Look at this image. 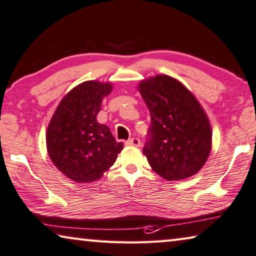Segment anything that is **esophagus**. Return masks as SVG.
Returning <instances> with one entry per match:
<instances>
[{
	"mask_svg": "<svg viewBox=\"0 0 256 256\" xmlns=\"http://www.w3.org/2000/svg\"><path fill=\"white\" fill-rule=\"evenodd\" d=\"M126 146H133V147H140V140L138 139V138H131V139H128L126 142H125Z\"/></svg>",
	"mask_w": 256,
	"mask_h": 256,
	"instance_id": "esophagus-1",
	"label": "esophagus"
}]
</instances>
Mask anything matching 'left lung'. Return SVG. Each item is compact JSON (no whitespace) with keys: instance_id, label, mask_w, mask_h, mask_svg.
<instances>
[{"instance_id":"8db88e82","label":"left lung","mask_w":256,"mask_h":256,"mask_svg":"<svg viewBox=\"0 0 256 256\" xmlns=\"http://www.w3.org/2000/svg\"><path fill=\"white\" fill-rule=\"evenodd\" d=\"M138 88L152 120L142 150L149 165L166 180L194 176L212 148V130L200 104L184 84L168 75L141 80Z\"/></svg>"}]
</instances>
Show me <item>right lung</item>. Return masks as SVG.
<instances>
[{
	"mask_svg": "<svg viewBox=\"0 0 256 256\" xmlns=\"http://www.w3.org/2000/svg\"><path fill=\"white\" fill-rule=\"evenodd\" d=\"M112 83L86 80L64 96L46 131L48 156L62 173L75 182L100 179L123 149L110 130L96 122Z\"/></svg>",
	"mask_w": 256,
	"mask_h": 256,
	"instance_id": "add662e5",
	"label": "right lung"
}]
</instances>
